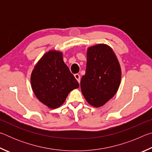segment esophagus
<instances>
[{
	"mask_svg": "<svg viewBox=\"0 0 152 152\" xmlns=\"http://www.w3.org/2000/svg\"><path fill=\"white\" fill-rule=\"evenodd\" d=\"M74 77H75V78L77 80V81L78 82H80V76L78 74H76L75 75H74Z\"/></svg>",
	"mask_w": 152,
	"mask_h": 152,
	"instance_id": "1",
	"label": "esophagus"
}]
</instances>
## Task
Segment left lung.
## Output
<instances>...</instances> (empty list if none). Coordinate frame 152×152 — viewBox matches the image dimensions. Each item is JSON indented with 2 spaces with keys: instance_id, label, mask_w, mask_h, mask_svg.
<instances>
[{
  "instance_id": "left-lung-1",
  "label": "left lung",
  "mask_w": 152,
  "mask_h": 152,
  "mask_svg": "<svg viewBox=\"0 0 152 152\" xmlns=\"http://www.w3.org/2000/svg\"><path fill=\"white\" fill-rule=\"evenodd\" d=\"M121 69L113 49L100 43L87 49L86 73L82 77L81 91L88 103L103 106L115 96L120 86Z\"/></svg>"
}]
</instances>
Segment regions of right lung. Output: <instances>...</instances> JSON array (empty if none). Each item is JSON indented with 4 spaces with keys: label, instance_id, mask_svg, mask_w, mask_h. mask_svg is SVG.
<instances>
[{
    "label": "right lung",
    "instance_id": "add662e5",
    "mask_svg": "<svg viewBox=\"0 0 152 152\" xmlns=\"http://www.w3.org/2000/svg\"><path fill=\"white\" fill-rule=\"evenodd\" d=\"M31 88L40 102L56 109L79 84L64 63L61 51L50 50L37 61L31 75Z\"/></svg>",
    "mask_w": 152,
    "mask_h": 152
}]
</instances>
